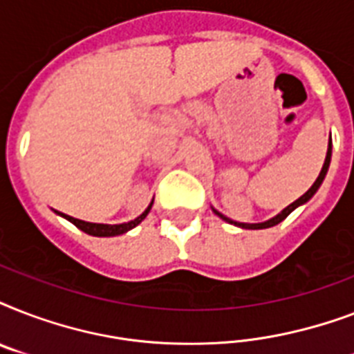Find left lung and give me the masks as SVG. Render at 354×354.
I'll list each match as a JSON object with an SVG mask.
<instances>
[{"label": "left lung", "mask_w": 354, "mask_h": 354, "mask_svg": "<svg viewBox=\"0 0 354 354\" xmlns=\"http://www.w3.org/2000/svg\"><path fill=\"white\" fill-rule=\"evenodd\" d=\"M329 163H330V141H329V149H327V156H325V163H324V167H322V172H319V176L316 178V182L313 183V187L308 189L307 193L303 194V196H299V198H297L296 202H292V204L288 205V207H285V209L281 211L279 215L274 216V218H270V221L261 222V224H242V222L230 221V218H227V216H224V215H222V213H218V211H215V209H213V211H215L216 215L221 216L222 221L230 222V224H235V226H239V227H244V230H264V227H272V226H275V224H279V222L285 221L286 216L290 215L292 211L296 209L297 205L305 204V202H307V200L313 198L314 193H316V191H318V187H319V185H322V182H324L325 174H327V169H329Z\"/></svg>", "instance_id": "left-lung-1"}]
</instances>
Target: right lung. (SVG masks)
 Returning <instances> with one entry per match:
<instances>
[{"label": "right lung", "mask_w": 354, "mask_h": 354, "mask_svg": "<svg viewBox=\"0 0 354 354\" xmlns=\"http://www.w3.org/2000/svg\"><path fill=\"white\" fill-rule=\"evenodd\" d=\"M150 207H152V204L147 207V209L141 213V215L138 216V218H133V221L127 222V224H115V226H110V224H91V222H84V221H79V218H73V216L69 215H60L66 216L71 224H75V226L79 227V230H82L84 233H88V235H93V236H115V235H122V233H127L128 230H132V227H136L139 224V222L143 221L145 216L149 215Z\"/></svg>", "instance_id": "1"}]
</instances>
